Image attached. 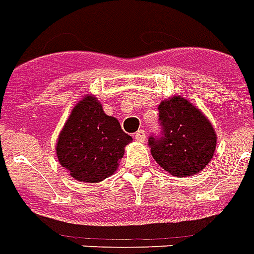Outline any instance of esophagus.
I'll use <instances>...</instances> for the list:
<instances>
[{
    "mask_svg": "<svg viewBox=\"0 0 254 254\" xmlns=\"http://www.w3.org/2000/svg\"><path fill=\"white\" fill-rule=\"evenodd\" d=\"M135 140H138V142H145V138H146V132L143 129H139V131H136L134 135Z\"/></svg>",
    "mask_w": 254,
    "mask_h": 254,
    "instance_id": "obj_1",
    "label": "esophagus"
}]
</instances>
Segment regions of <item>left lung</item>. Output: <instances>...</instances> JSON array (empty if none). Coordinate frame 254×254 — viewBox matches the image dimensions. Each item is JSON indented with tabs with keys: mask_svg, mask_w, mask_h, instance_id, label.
Instances as JSON below:
<instances>
[{
	"mask_svg": "<svg viewBox=\"0 0 254 254\" xmlns=\"http://www.w3.org/2000/svg\"><path fill=\"white\" fill-rule=\"evenodd\" d=\"M161 136H150L155 162L176 177L195 176L208 165L216 147L215 129L204 114L181 96L162 101Z\"/></svg>",
	"mask_w": 254,
	"mask_h": 254,
	"instance_id": "8db88e82",
	"label": "left lung"
}]
</instances>
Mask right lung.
Here are the masks:
<instances>
[{
    "label": "right lung",
    "instance_id": "obj_1",
    "mask_svg": "<svg viewBox=\"0 0 254 254\" xmlns=\"http://www.w3.org/2000/svg\"><path fill=\"white\" fill-rule=\"evenodd\" d=\"M131 140L118 119L105 115L99 100L85 96L59 134L57 155L74 180L99 183L118 169Z\"/></svg>",
    "mask_w": 254,
    "mask_h": 254
}]
</instances>
